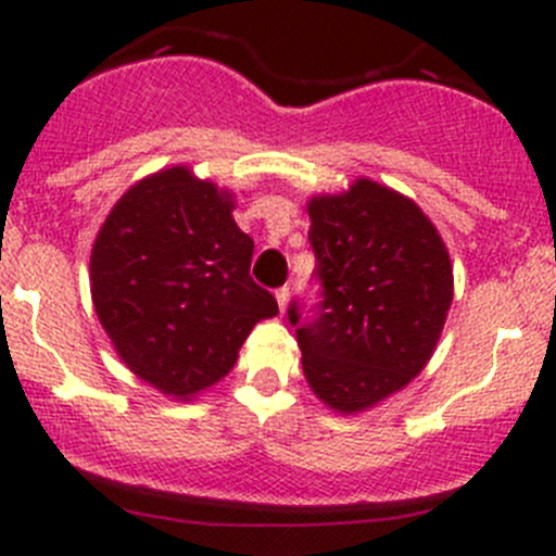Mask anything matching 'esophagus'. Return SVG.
Returning a JSON list of instances; mask_svg holds the SVG:
<instances>
[{
	"instance_id": "esophagus-1",
	"label": "esophagus",
	"mask_w": 556,
	"mask_h": 556,
	"mask_svg": "<svg viewBox=\"0 0 556 556\" xmlns=\"http://www.w3.org/2000/svg\"><path fill=\"white\" fill-rule=\"evenodd\" d=\"M288 299H290V288L285 285V288L277 290V304H279V312L288 309Z\"/></svg>"
}]
</instances>
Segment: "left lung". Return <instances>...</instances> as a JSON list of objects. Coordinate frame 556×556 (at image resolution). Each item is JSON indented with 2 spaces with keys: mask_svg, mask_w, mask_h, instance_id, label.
Returning a JSON list of instances; mask_svg holds the SVG:
<instances>
[{
  "mask_svg": "<svg viewBox=\"0 0 556 556\" xmlns=\"http://www.w3.org/2000/svg\"><path fill=\"white\" fill-rule=\"evenodd\" d=\"M319 301L288 317L314 395L363 412L430 361L452 306V263L414 201L371 179L309 201Z\"/></svg>",
  "mask_w": 556,
  "mask_h": 556,
  "instance_id": "8db88e82",
  "label": "left lung"
}]
</instances>
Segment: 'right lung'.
I'll use <instances>...</instances> for the list:
<instances>
[{"instance_id":"1","label":"right lung","mask_w":556,"mask_h":556,"mask_svg":"<svg viewBox=\"0 0 556 556\" xmlns=\"http://www.w3.org/2000/svg\"><path fill=\"white\" fill-rule=\"evenodd\" d=\"M233 201L182 166L134 185L91 252V295L121 361L174 397L226 377L277 299L250 277Z\"/></svg>"}]
</instances>
